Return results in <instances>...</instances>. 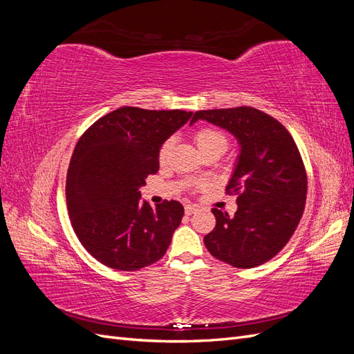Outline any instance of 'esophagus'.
Wrapping results in <instances>:
<instances>
[{
  "label": "esophagus",
  "mask_w": 354,
  "mask_h": 354,
  "mask_svg": "<svg viewBox=\"0 0 354 354\" xmlns=\"http://www.w3.org/2000/svg\"><path fill=\"white\" fill-rule=\"evenodd\" d=\"M198 209H199V208H198L196 205H186V207H185L186 216H192V214H195Z\"/></svg>",
  "instance_id": "esophagus-1"
}]
</instances>
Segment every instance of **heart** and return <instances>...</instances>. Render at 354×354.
<instances>
[{"instance_id": "b5f03b06", "label": "heart", "mask_w": 354, "mask_h": 354, "mask_svg": "<svg viewBox=\"0 0 354 354\" xmlns=\"http://www.w3.org/2000/svg\"><path fill=\"white\" fill-rule=\"evenodd\" d=\"M173 143H174L173 138H167V140L162 143V146H160L159 149L160 162H164L167 159L171 147H173ZM195 143L201 151V153H207L212 151L224 153L229 146V138L223 131L217 130V128L207 127V128H199V130L195 133Z\"/></svg>"}]
</instances>
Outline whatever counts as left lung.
<instances>
[{"instance_id":"obj_1","label":"left lung","mask_w":354,"mask_h":354,"mask_svg":"<svg viewBox=\"0 0 354 354\" xmlns=\"http://www.w3.org/2000/svg\"><path fill=\"white\" fill-rule=\"evenodd\" d=\"M198 120L232 133L239 143L236 167L226 187L236 195L238 211L212 208L216 227L203 242L217 260L252 269L279 252L303 217L307 174L301 155L286 128L250 106L198 111Z\"/></svg>"}]
</instances>
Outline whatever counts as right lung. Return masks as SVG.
I'll return each mask as SVG.
<instances>
[{"instance_id": "right-lung-1", "label": "right lung", "mask_w": 354, "mask_h": 354, "mask_svg": "<svg viewBox=\"0 0 354 354\" xmlns=\"http://www.w3.org/2000/svg\"><path fill=\"white\" fill-rule=\"evenodd\" d=\"M192 112L124 106L95 121L78 140L66 177L72 227L102 264L134 272L160 260L185 208L142 201L146 178L159 169V149Z\"/></svg>"}]
</instances>
